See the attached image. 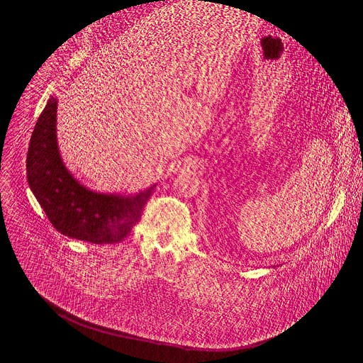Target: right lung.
Masks as SVG:
<instances>
[{
  "label": "right lung",
  "mask_w": 363,
  "mask_h": 363,
  "mask_svg": "<svg viewBox=\"0 0 363 363\" xmlns=\"http://www.w3.org/2000/svg\"><path fill=\"white\" fill-rule=\"evenodd\" d=\"M57 100L50 97L32 131L28 183L50 223L62 235L91 244H116L140 220L155 186L135 196L87 191L63 165L56 140Z\"/></svg>",
  "instance_id": "add662e5"
}]
</instances>
